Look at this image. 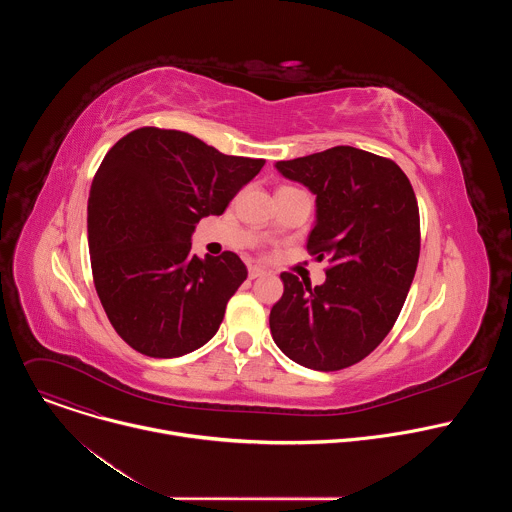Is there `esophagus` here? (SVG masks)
Returning <instances> with one entry per match:
<instances>
[{"instance_id": "1", "label": "esophagus", "mask_w": 512, "mask_h": 512, "mask_svg": "<svg viewBox=\"0 0 512 512\" xmlns=\"http://www.w3.org/2000/svg\"><path fill=\"white\" fill-rule=\"evenodd\" d=\"M263 275H267V271L263 267H257V265L249 267V279H257V277H263Z\"/></svg>"}]
</instances>
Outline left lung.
I'll list each match as a JSON object with an SVG mask.
<instances>
[{
	"label": "left lung",
	"instance_id": "obj_1",
	"mask_svg": "<svg viewBox=\"0 0 512 512\" xmlns=\"http://www.w3.org/2000/svg\"><path fill=\"white\" fill-rule=\"evenodd\" d=\"M316 196L308 249L330 261L312 287L281 273L269 328L279 350L314 371H340L391 332L419 259V208L403 170L350 145L275 164Z\"/></svg>",
	"mask_w": 512,
	"mask_h": 512
}]
</instances>
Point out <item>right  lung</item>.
<instances>
[{
  "label": "right lung",
  "mask_w": 512,
  "mask_h": 512,
  "mask_svg": "<svg viewBox=\"0 0 512 512\" xmlns=\"http://www.w3.org/2000/svg\"><path fill=\"white\" fill-rule=\"evenodd\" d=\"M263 164L158 127L135 129L107 152L89 194V251L105 314L131 348L176 358L216 334L247 267L231 251L196 257L192 233Z\"/></svg>",
  "instance_id": "obj_1"
}]
</instances>
